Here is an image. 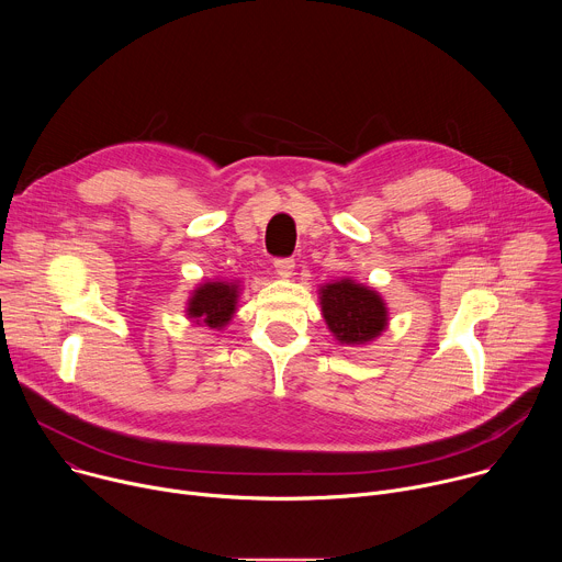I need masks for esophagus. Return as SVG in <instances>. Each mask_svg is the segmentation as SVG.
I'll list each match as a JSON object with an SVG mask.
<instances>
[{
	"label": "esophagus",
	"instance_id": "34e87169",
	"mask_svg": "<svg viewBox=\"0 0 562 562\" xmlns=\"http://www.w3.org/2000/svg\"><path fill=\"white\" fill-rule=\"evenodd\" d=\"M273 267H276V273L280 276V278H291L293 276V269H295V262L293 260H289V258H282V260H276L273 262Z\"/></svg>",
	"mask_w": 562,
	"mask_h": 562
}]
</instances>
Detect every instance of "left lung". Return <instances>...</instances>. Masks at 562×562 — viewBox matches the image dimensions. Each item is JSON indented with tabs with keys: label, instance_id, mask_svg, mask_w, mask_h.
I'll return each instance as SVG.
<instances>
[{
	"label": "left lung",
	"instance_id": "obj_1",
	"mask_svg": "<svg viewBox=\"0 0 562 562\" xmlns=\"http://www.w3.org/2000/svg\"><path fill=\"white\" fill-rule=\"evenodd\" d=\"M319 308L331 336L347 347H364L378 340L389 327L384 297L353 278L319 284Z\"/></svg>",
	"mask_w": 562,
	"mask_h": 562
}]
</instances>
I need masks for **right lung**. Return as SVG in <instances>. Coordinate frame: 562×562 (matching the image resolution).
I'll return each mask as SVG.
<instances>
[{
    "instance_id": "right-lung-1",
    "label": "right lung",
    "mask_w": 562,
    "mask_h": 562,
    "mask_svg": "<svg viewBox=\"0 0 562 562\" xmlns=\"http://www.w3.org/2000/svg\"><path fill=\"white\" fill-rule=\"evenodd\" d=\"M239 293H243L239 280H204L191 291L184 313L193 325L222 331L231 325L237 311Z\"/></svg>"
}]
</instances>
